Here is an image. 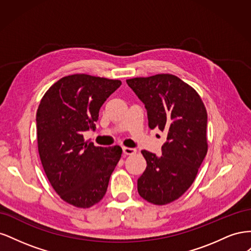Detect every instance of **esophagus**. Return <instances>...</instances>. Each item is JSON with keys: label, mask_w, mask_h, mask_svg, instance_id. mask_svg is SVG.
I'll list each match as a JSON object with an SVG mask.
<instances>
[{"label": "esophagus", "mask_w": 251, "mask_h": 251, "mask_svg": "<svg viewBox=\"0 0 251 251\" xmlns=\"http://www.w3.org/2000/svg\"><path fill=\"white\" fill-rule=\"evenodd\" d=\"M123 151H124L125 155H134V154H136V149L124 147L123 148Z\"/></svg>", "instance_id": "obj_1"}]
</instances>
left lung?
<instances>
[{"label":"left lung","mask_w":251,"mask_h":251,"mask_svg":"<svg viewBox=\"0 0 251 251\" xmlns=\"http://www.w3.org/2000/svg\"><path fill=\"white\" fill-rule=\"evenodd\" d=\"M126 83L146 105L150 128L168 134L161 156L141 151L147 169L137 181L138 193L150 203L169 204L191 187L206 156V109L197 91L173 74Z\"/></svg>","instance_id":"8db88e82"}]
</instances>
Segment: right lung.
<instances>
[{
	"label": "right lung",
	"instance_id": "add662e5",
	"mask_svg": "<svg viewBox=\"0 0 251 251\" xmlns=\"http://www.w3.org/2000/svg\"><path fill=\"white\" fill-rule=\"evenodd\" d=\"M120 85L118 79L68 75L48 89L37 109L45 174L60 198L75 207L89 208L103 198L123 153L118 146L95 147L83 139V132L95 130L101 105Z\"/></svg>",
	"mask_w": 251,
	"mask_h": 251
}]
</instances>
